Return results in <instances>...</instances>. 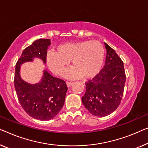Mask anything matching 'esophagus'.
Instances as JSON below:
<instances>
[{"label": "esophagus", "instance_id": "34e87169", "mask_svg": "<svg viewBox=\"0 0 148 148\" xmlns=\"http://www.w3.org/2000/svg\"><path fill=\"white\" fill-rule=\"evenodd\" d=\"M72 84H73V82H68V81L66 82V84L68 86V87L71 86L72 85Z\"/></svg>", "mask_w": 148, "mask_h": 148}]
</instances>
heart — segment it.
Wrapping results in <instances>:
<instances>
[{"mask_svg":"<svg viewBox=\"0 0 148 148\" xmlns=\"http://www.w3.org/2000/svg\"><path fill=\"white\" fill-rule=\"evenodd\" d=\"M104 48L97 40L67 42L57 46L55 52H49L46 56L48 67L54 74L62 76L70 60L74 67L66 74L74 78L82 76L90 78L98 74L103 66Z\"/></svg>","mask_w":148,"mask_h":148,"instance_id":"1","label":"heart"}]
</instances>
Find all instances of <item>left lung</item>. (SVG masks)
Segmentation results:
<instances>
[{
    "instance_id": "obj_1",
    "label": "left lung",
    "mask_w": 148,
    "mask_h": 148,
    "mask_svg": "<svg viewBox=\"0 0 148 148\" xmlns=\"http://www.w3.org/2000/svg\"><path fill=\"white\" fill-rule=\"evenodd\" d=\"M106 57L104 67L86 82L84 106L92 115L103 117L115 111L120 104L125 83L123 62L113 48L104 43Z\"/></svg>"
}]
</instances>
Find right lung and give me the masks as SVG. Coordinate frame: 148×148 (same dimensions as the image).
Segmentation results:
<instances>
[{
    "mask_svg": "<svg viewBox=\"0 0 148 148\" xmlns=\"http://www.w3.org/2000/svg\"><path fill=\"white\" fill-rule=\"evenodd\" d=\"M50 39L40 38L23 50L16 64L14 88L19 102L24 110L33 118L42 121L54 118L62 108L68 87L65 81L52 76L45 70L39 83L30 84L20 76V68L25 62L32 61L35 57L46 64Z\"/></svg>",
    "mask_w": 148,
    "mask_h": 148,
    "instance_id": "1",
    "label": "right lung"
}]
</instances>
